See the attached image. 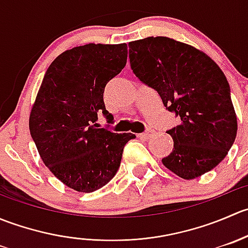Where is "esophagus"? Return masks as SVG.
Returning <instances> with one entry per match:
<instances>
[{
    "instance_id": "obj_1",
    "label": "esophagus",
    "mask_w": 248,
    "mask_h": 248,
    "mask_svg": "<svg viewBox=\"0 0 248 248\" xmlns=\"http://www.w3.org/2000/svg\"><path fill=\"white\" fill-rule=\"evenodd\" d=\"M154 136V129H147L146 132H144L142 134H140V138L142 139H150Z\"/></svg>"
}]
</instances>
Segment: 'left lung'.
I'll use <instances>...</instances> for the list:
<instances>
[{
    "label": "left lung",
    "mask_w": 248,
    "mask_h": 248,
    "mask_svg": "<svg viewBox=\"0 0 248 248\" xmlns=\"http://www.w3.org/2000/svg\"><path fill=\"white\" fill-rule=\"evenodd\" d=\"M128 46L133 73L181 120L167 132L174 149L162 159L164 167L192 180L218 166L237 131L231 87L221 68L201 50L168 37H147Z\"/></svg>",
    "instance_id": "1"
}]
</instances>
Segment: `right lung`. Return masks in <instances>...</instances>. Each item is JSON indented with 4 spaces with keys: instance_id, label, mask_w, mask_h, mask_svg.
Masks as SVG:
<instances>
[{
    "instance_id": "obj_1",
    "label": "right lung",
    "mask_w": 248,
    "mask_h": 248,
    "mask_svg": "<svg viewBox=\"0 0 248 248\" xmlns=\"http://www.w3.org/2000/svg\"><path fill=\"white\" fill-rule=\"evenodd\" d=\"M127 44H85L56 57L43 78L30 114V132L42 161L74 191L106 186L121 163L132 133L98 128L106 109L104 87L124 68Z\"/></svg>"
}]
</instances>
